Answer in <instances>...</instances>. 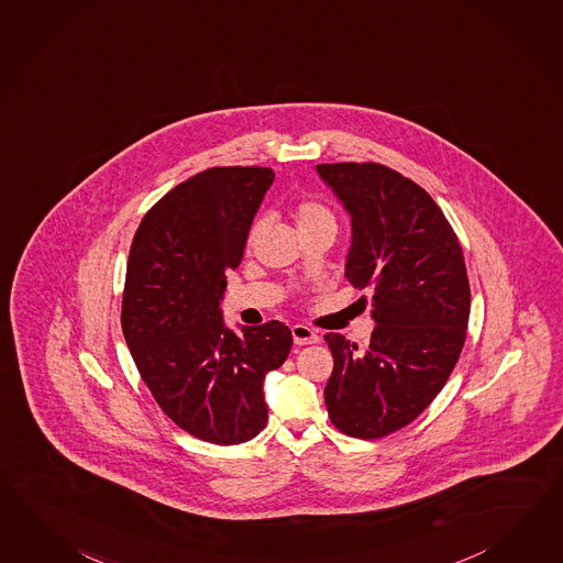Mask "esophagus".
Instances as JSON below:
<instances>
[{
	"label": "esophagus",
	"mask_w": 563,
	"mask_h": 563,
	"mask_svg": "<svg viewBox=\"0 0 563 563\" xmlns=\"http://www.w3.org/2000/svg\"><path fill=\"white\" fill-rule=\"evenodd\" d=\"M291 336H294V342L296 344H316V342H320L318 339V334H316L312 328L303 327V324H296V327H291Z\"/></svg>",
	"instance_id": "esophagus-1"
}]
</instances>
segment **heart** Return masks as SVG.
<instances>
[{"instance_id":"b5f03b06","label":"heart","mask_w":563,"mask_h":563,"mask_svg":"<svg viewBox=\"0 0 563 563\" xmlns=\"http://www.w3.org/2000/svg\"><path fill=\"white\" fill-rule=\"evenodd\" d=\"M294 217H296V224H298L300 231L301 229H308V227L322 223V221H334L332 212H330L324 205L314 202V200H303V202H300V205L296 207V210H294ZM260 229H262V221H257V223L251 227L249 241L255 239V235L260 233Z\"/></svg>"}]
</instances>
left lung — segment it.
I'll list each match as a JSON object with an SVG mask.
<instances>
[{"label":"left lung","instance_id":"8db88e82","mask_svg":"<svg viewBox=\"0 0 563 563\" xmlns=\"http://www.w3.org/2000/svg\"><path fill=\"white\" fill-rule=\"evenodd\" d=\"M351 217L346 279L373 289L375 330L365 351L340 334L324 340L334 371L324 389L340 432L375 440L430 406L462 353L471 286L462 247L433 198L380 164H318Z\"/></svg>","mask_w":563,"mask_h":563}]
</instances>
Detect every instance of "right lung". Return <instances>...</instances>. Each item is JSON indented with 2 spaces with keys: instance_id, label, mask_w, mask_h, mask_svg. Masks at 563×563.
<instances>
[{
  "instance_id": "obj_1",
  "label": "right lung",
  "mask_w": 563,
  "mask_h": 563,
  "mask_svg": "<svg viewBox=\"0 0 563 563\" xmlns=\"http://www.w3.org/2000/svg\"><path fill=\"white\" fill-rule=\"evenodd\" d=\"M274 178L253 166L198 172L157 200L131 243L121 306L131 356L164 413L210 444L262 432L263 380L291 349L286 324L233 330L219 308Z\"/></svg>"
}]
</instances>
